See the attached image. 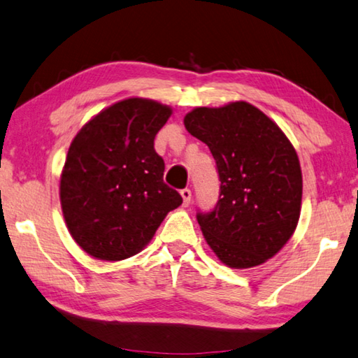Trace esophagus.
<instances>
[{
    "mask_svg": "<svg viewBox=\"0 0 358 358\" xmlns=\"http://www.w3.org/2000/svg\"><path fill=\"white\" fill-rule=\"evenodd\" d=\"M180 196H182V204H184V208H189V206H190V201H192V190H189V189L180 190Z\"/></svg>",
    "mask_w": 358,
    "mask_h": 358,
    "instance_id": "34e87169",
    "label": "esophagus"
}]
</instances>
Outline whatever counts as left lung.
I'll return each instance as SVG.
<instances>
[{"label": "left lung", "mask_w": 358, "mask_h": 358, "mask_svg": "<svg viewBox=\"0 0 358 358\" xmlns=\"http://www.w3.org/2000/svg\"><path fill=\"white\" fill-rule=\"evenodd\" d=\"M184 125L209 146L222 182L217 208L198 214L206 242L231 268L264 264L291 239L302 209V169L289 138L245 100L196 106Z\"/></svg>", "instance_id": "left-lung-1"}]
</instances>
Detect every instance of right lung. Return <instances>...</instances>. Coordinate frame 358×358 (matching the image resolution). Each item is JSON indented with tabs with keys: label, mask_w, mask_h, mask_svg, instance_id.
Listing matches in <instances>:
<instances>
[{
	"label": "right lung",
	"mask_w": 358,
	"mask_h": 358,
	"mask_svg": "<svg viewBox=\"0 0 358 358\" xmlns=\"http://www.w3.org/2000/svg\"><path fill=\"white\" fill-rule=\"evenodd\" d=\"M173 108L129 97L92 116L69 146L59 179L66 227L94 259L122 261L152 241L182 198L163 182L154 138Z\"/></svg>",
	"instance_id": "obj_1"
}]
</instances>
